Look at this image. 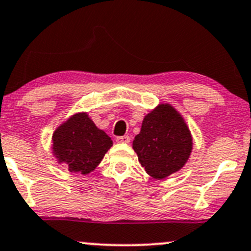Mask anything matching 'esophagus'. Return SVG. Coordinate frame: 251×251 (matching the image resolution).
Masks as SVG:
<instances>
[{
    "mask_svg": "<svg viewBox=\"0 0 251 251\" xmlns=\"http://www.w3.org/2000/svg\"><path fill=\"white\" fill-rule=\"evenodd\" d=\"M129 139L128 135H122V137H117L116 138V141L117 143H123V144H128L129 143Z\"/></svg>",
    "mask_w": 251,
    "mask_h": 251,
    "instance_id": "obj_1",
    "label": "esophagus"
}]
</instances>
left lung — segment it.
<instances>
[{"label":"left lung","mask_w":251,"mask_h":251,"mask_svg":"<svg viewBox=\"0 0 251 251\" xmlns=\"http://www.w3.org/2000/svg\"><path fill=\"white\" fill-rule=\"evenodd\" d=\"M133 150L147 174L164 179L186 164L192 135L180 114L171 105L162 104L145 117Z\"/></svg>","instance_id":"obj_1"}]
</instances>
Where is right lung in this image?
Returning a JSON list of instances; mask_svg holds the SVG:
<instances>
[{
  "label": "right lung",
  "instance_id": "1",
  "mask_svg": "<svg viewBox=\"0 0 251 251\" xmlns=\"http://www.w3.org/2000/svg\"><path fill=\"white\" fill-rule=\"evenodd\" d=\"M52 140L59 162H65L69 171L80 174L95 170L112 146L111 138L97 128L86 113L76 114L59 126Z\"/></svg>",
  "mask_w": 251,
  "mask_h": 251
}]
</instances>
